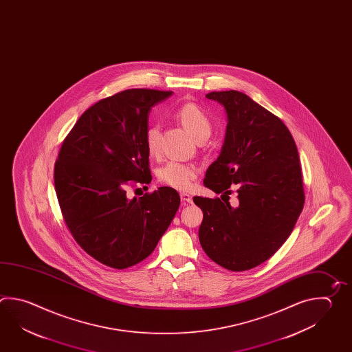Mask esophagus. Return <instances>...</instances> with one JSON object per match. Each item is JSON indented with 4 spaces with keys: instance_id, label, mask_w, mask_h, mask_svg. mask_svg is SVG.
I'll return each mask as SVG.
<instances>
[{
    "instance_id": "obj_1",
    "label": "esophagus",
    "mask_w": 352,
    "mask_h": 352,
    "mask_svg": "<svg viewBox=\"0 0 352 352\" xmlns=\"http://www.w3.org/2000/svg\"><path fill=\"white\" fill-rule=\"evenodd\" d=\"M180 199L184 201V203H192V201H193L192 195L188 193H180Z\"/></svg>"
}]
</instances>
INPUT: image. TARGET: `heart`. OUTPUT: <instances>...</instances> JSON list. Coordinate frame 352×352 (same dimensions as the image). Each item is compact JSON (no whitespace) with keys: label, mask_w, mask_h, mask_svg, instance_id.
<instances>
[{"label":"heart","mask_w":352,"mask_h":352,"mask_svg":"<svg viewBox=\"0 0 352 352\" xmlns=\"http://www.w3.org/2000/svg\"><path fill=\"white\" fill-rule=\"evenodd\" d=\"M174 116L198 142L201 138L209 137L212 124L207 114L197 104L187 102L175 110ZM160 129L157 124L151 125L145 131V146L151 155H158L160 151ZM199 169L193 163H183L170 160L165 163L158 172V178L168 187L187 190L193 186V182Z\"/></svg>","instance_id":"obj_1"}]
</instances>
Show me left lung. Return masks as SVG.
<instances>
[{"instance_id": "obj_1", "label": "left lung", "mask_w": 352, "mask_h": 352, "mask_svg": "<svg viewBox=\"0 0 352 352\" xmlns=\"http://www.w3.org/2000/svg\"><path fill=\"white\" fill-rule=\"evenodd\" d=\"M227 114L219 157L209 165L204 186L230 194L239 206L194 197L203 210L199 242L209 258L241 272L263 263L286 242L305 204L298 151L287 126L245 94L213 91Z\"/></svg>"}]
</instances>
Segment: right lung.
Instances as JSON below:
<instances>
[{"mask_svg":"<svg viewBox=\"0 0 352 352\" xmlns=\"http://www.w3.org/2000/svg\"><path fill=\"white\" fill-rule=\"evenodd\" d=\"M170 95L129 89L98 101L58 153L54 182L65 223L87 254L111 268L146 258L179 208L170 187L126 197L130 184L151 182L145 131L151 108Z\"/></svg>","mask_w":352,"mask_h":352,"instance_id":"right-lung-1","label":"right lung"}]
</instances>
